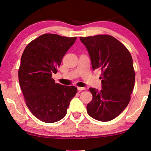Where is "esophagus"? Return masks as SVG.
<instances>
[{"label":"esophagus","instance_id":"obj_1","mask_svg":"<svg viewBox=\"0 0 151 151\" xmlns=\"http://www.w3.org/2000/svg\"><path fill=\"white\" fill-rule=\"evenodd\" d=\"M77 88H78V91H82L85 90V88H84V87H79V86H78Z\"/></svg>","mask_w":151,"mask_h":151}]
</instances>
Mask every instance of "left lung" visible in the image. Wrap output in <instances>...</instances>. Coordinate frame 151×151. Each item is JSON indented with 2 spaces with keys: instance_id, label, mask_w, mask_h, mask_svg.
I'll list each match as a JSON object with an SVG mask.
<instances>
[{
  "instance_id": "1",
  "label": "left lung",
  "mask_w": 151,
  "mask_h": 151,
  "mask_svg": "<svg viewBox=\"0 0 151 151\" xmlns=\"http://www.w3.org/2000/svg\"><path fill=\"white\" fill-rule=\"evenodd\" d=\"M80 39L87 49L93 69L102 71V90L89 88L93 99L86 106L87 113L96 120L111 121L131 100L135 77L131 55L122 43L109 35Z\"/></svg>"
}]
</instances>
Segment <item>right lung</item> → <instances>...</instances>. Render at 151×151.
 Listing matches in <instances>:
<instances>
[{
    "label": "right lung",
    "instance_id": "right-lung-1",
    "mask_svg": "<svg viewBox=\"0 0 151 151\" xmlns=\"http://www.w3.org/2000/svg\"><path fill=\"white\" fill-rule=\"evenodd\" d=\"M76 38L53 34L41 35L29 43L22 55L18 70L20 88L28 109L44 122L63 119L77 93L76 86L55 83L51 78Z\"/></svg>",
    "mask_w": 151,
    "mask_h": 151
}]
</instances>
